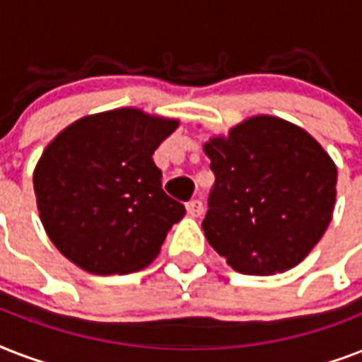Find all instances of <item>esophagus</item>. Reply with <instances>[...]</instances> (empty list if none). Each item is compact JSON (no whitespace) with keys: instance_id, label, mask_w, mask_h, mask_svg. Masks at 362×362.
<instances>
[{"instance_id":"1","label":"esophagus","mask_w":362,"mask_h":362,"mask_svg":"<svg viewBox=\"0 0 362 362\" xmlns=\"http://www.w3.org/2000/svg\"><path fill=\"white\" fill-rule=\"evenodd\" d=\"M187 214L192 216V218H201V216L204 214L203 203L197 201V199H195V201H189V203H187Z\"/></svg>"}]
</instances>
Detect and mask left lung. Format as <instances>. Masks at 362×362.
I'll use <instances>...</instances> for the list:
<instances>
[{
    "mask_svg": "<svg viewBox=\"0 0 362 362\" xmlns=\"http://www.w3.org/2000/svg\"><path fill=\"white\" fill-rule=\"evenodd\" d=\"M214 189L203 231L242 274L297 267L332 220L338 169L303 127L257 115L204 142Z\"/></svg>",
    "mask_w": 362,
    "mask_h": 362,
    "instance_id": "left-lung-1",
    "label": "left lung"
}]
</instances>
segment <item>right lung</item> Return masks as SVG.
I'll list each match as a JSON object with an SVG mask.
<instances>
[{"label": "right lung", "mask_w": 362, "mask_h": 362, "mask_svg": "<svg viewBox=\"0 0 362 362\" xmlns=\"http://www.w3.org/2000/svg\"><path fill=\"white\" fill-rule=\"evenodd\" d=\"M180 122L141 109L88 115L62 129L33 170L48 238L90 274H129L158 257L186 216L161 187L153 152Z\"/></svg>", "instance_id": "right-lung-1"}]
</instances>
